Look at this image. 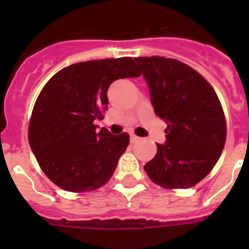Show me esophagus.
Instances as JSON below:
<instances>
[{
  "label": "esophagus",
  "instance_id": "obj_1",
  "mask_svg": "<svg viewBox=\"0 0 249 249\" xmlns=\"http://www.w3.org/2000/svg\"><path fill=\"white\" fill-rule=\"evenodd\" d=\"M139 140H140V137L135 136V135H131V136H130V142H131V143L137 142V141H139Z\"/></svg>",
  "mask_w": 249,
  "mask_h": 249
}]
</instances>
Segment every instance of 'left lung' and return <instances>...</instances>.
Wrapping results in <instances>:
<instances>
[{
  "label": "left lung",
  "instance_id": "1",
  "mask_svg": "<svg viewBox=\"0 0 249 249\" xmlns=\"http://www.w3.org/2000/svg\"><path fill=\"white\" fill-rule=\"evenodd\" d=\"M158 117L166 120V142L144 165L148 177L171 189H187L203 179L223 152L227 123L210 83L175 59L136 57Z\"/></svg>",
  "mask_w": 249,
  "mask_h": 249
}]
</instances>
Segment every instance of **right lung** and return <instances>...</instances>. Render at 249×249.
<instances>
[{"instance_id": "add662e5", "label": "right lung", "mask_w": 249, "mask_h": 249, "mask_svg": "<svg viewBox=\"0 0 249 249\" xmlns=\"http://www.w3.org/2000/svg\"><path fill=\"white\" fill-rule=\"evenodd\" d=\"M131 57L78 62L54 74L32 110L29 143L47 177L73 193L106 184L126 149V132L112 135L95 119L107 109V90L114 80L140 77Z\"/></svg>"}]
</instances>
